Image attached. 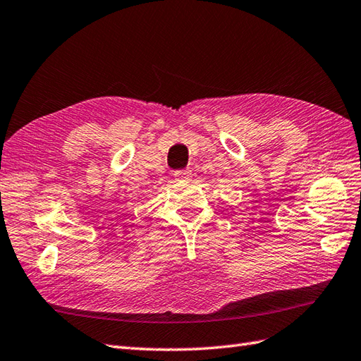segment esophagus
Here are the masks:
<instances>
[{
  "mask_svg": "<svg viewBox=\"0 0 361 361\" xmlns=\"http://www.w3.org/2000/svg\"><path fill=\"white\" fill-rule=\"evenodd\" d=\"M174 178L178 180H188L191 178V171L190 170H178L174 171Z\"/></svg>",
  "mask_w": 361,
  "mask_h": 361,
  "instance_id": "obj_1",
  "label": "esophagus"
}]
</instances>
